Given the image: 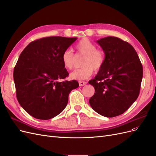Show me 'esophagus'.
<instances>
[{"label":"esophagus","mask_w":156,"mask_h":156,"mask_svg":"<svg viewBox=\"0 0 156 156\" xmlns=\"http://www.w3.org/2000/svg\"><path fill=\"white\" fill-rule=\"evenodd\" d=\"M79 86L80 87H82V86L85 85V84H87V83L85 81H79Z\"/></svg>","instance_id":"obj_1"}]
</instances>
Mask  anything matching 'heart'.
Here are the masks:
<instances>
[{
    "instance_id": "obj_1",
    "label": "heart",
    "mask_w": 156,
    "mask_h": 156,
    "mask_svg": "<svg viewBox=\"0 0 156 156\" xmlns=\"http://www.w3.org/2000/svg\"><path fill=\"white\" fill-rule=\"evenodd\" d=\"M77 55L84 56L81 62V68L74 70L69 75V77L73 80L87 79L92 75L94 72H98L103 67L105 62V54L101 49H96V46L87 38L80 40L75 46ZM62 62L64 67L67 69L73 68L75 56L70 49L65 50L62 55Z\"/></svg>"
}]
</instances>
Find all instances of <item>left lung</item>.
I'll return each instance as SVG.
<instances>
[{
	"instance_id": "1",
	"label": "left lung",
	"mask_w": 156,
	"mask_h": 156,
	"mask_svg": "<svg viewBox=\"0 0 156 156\" xmlns=\"http://www.w3.org/2000/svg\"><path fill=\"white\" fill-rule=\"evenodd\" d=\"M105 53V62L88 83L95 88L89 103L98 114L119 116L137 99L143 79V66L133 47L116 37L97 41Z\"/></svg>"
}]
</instances>
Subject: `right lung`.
<instances>
[{"mask_svg":"<svg viewBox=\"0 0 156 156\" xmlns=\"http://www.w3.org/2000/svg\"><path fill=\"white\" fill-rule=\"evenodd\" d=\"M77 37L51 36L32 41L22 51L13 70L16 96L20 105L35 119L49 120L62 112L68 96L79 87L68 76L62 55Z\"/></svg>","mask_w":156,"mask_h":156,"instance_id":"obj_1","label":"right lung"}]
</instances>
